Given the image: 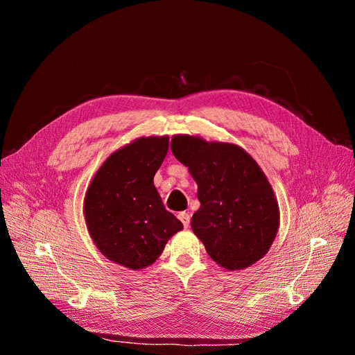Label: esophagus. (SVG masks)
<instances>
[{
	"instance_id": "34e87169",
	"label": "esophagus",
	"mask_w": 355,
	"mask_h": 355,
	"mask_svg": "<svg viewBox=\"0 0 355 355\" xmlns=\"http://www.w3.org/2000/svg\"><path fill=\"white\" fill-rule=\"evenodd\" d=\"M178 218L182 223V225H184V228H189V225H190V215L187 212H180L178 214Z\"/></svg>"
}]
</instances>
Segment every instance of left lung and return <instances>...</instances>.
I'll return each mask as SVG.
<instances>
[{"label": "left lung", "mask_w": 355, "mask_h": 355, "mask_svg": "<svg viewBox=\"0 0 355 355\" xmlns=\"http://www.w3.org/2000/svg\"><path fill=\"white\" fill-rule=\"evenodd\" d=\"M171 150L198 184L200 208L191 230L225 270H243L264 258L280 225V209L264 171L245 148L177 134Z\"/></svg>", "instance_id": "obj_1"}]
</instances>
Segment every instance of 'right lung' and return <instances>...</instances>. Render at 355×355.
<instances>
[{"instance_id":"1","label":"right lung","mask_w":355,"mask_h":355,"mask_svg":"<svg viewBox=\"0 0 355 355\" xmlns=\"http://www.w3.org/2000/svg\"><path fill=\"white\" fill-rule=\"evenodd\" d=\"M168 147V135L140 137L122 146L101 164L85 191L91 239L103 255L125 268L152 266L168 240L182 230L153 184Z\"/></svg>"}]
</instances>
